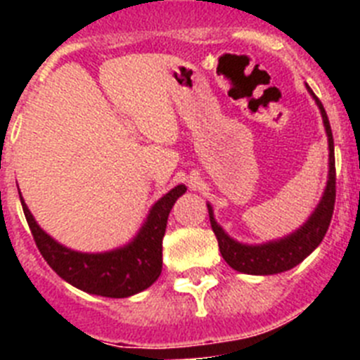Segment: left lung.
Wrapping results in <instances>:
<instances>
[{
	"instance_id": "1",
	"label": "left lung",
	"mask_w": 360,
	"mask_h": 360,
	"mask_svg": "<svg viewBox=\"0 0 360 360\" xmlns=\"http://www.w3.org/2000/svg\"><path fill=\"white\" fill-rule=\"evenodd\" d=\"M308 91L311 94V97L316 98V104L319 106L324 129H326V136H328L330 151L328 182H326V187H324L319 205L316 207V211L311 212L310 218L297 231L281 238V240H274L262 245H245L232 240L227 232L216 224L211 203H207L209 219H211V227L216 234V240H218L219 252H221L229 266H232L238 272H243V274L270 276L294 269L295 265H299L304 257L310 256L317 249V245L323 241L324 234H326L330 227V221H332L333 205H335V155H333L332 128H330L328 115H326L321 101L310 88H308Z\"/></svg>"
}]
</instances>
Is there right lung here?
I'll use <instances>...</instances> for the list:
<instances>
[{
	"instance_id": "add662e5",
	"label": "right lung",
	"mask_w": 360,
	"mask_h": 360,
	"mask_svg": "<svg viewBox=\"0 0 360 360\" xmlns=\"http://www.w3.org/2000/svg\"><path fill=\"white\" fill-rule=\"evenodd\" d=\"M187 191L176 186L162 196L149 211L144 225L128 245L108 252H77L57 243L37 225L27 203L21 198L25 218L41 256L59 278L88 294L103 297H129L146 290L162 272V240L174 202Z\"/></svg>"
}]
</instances>
